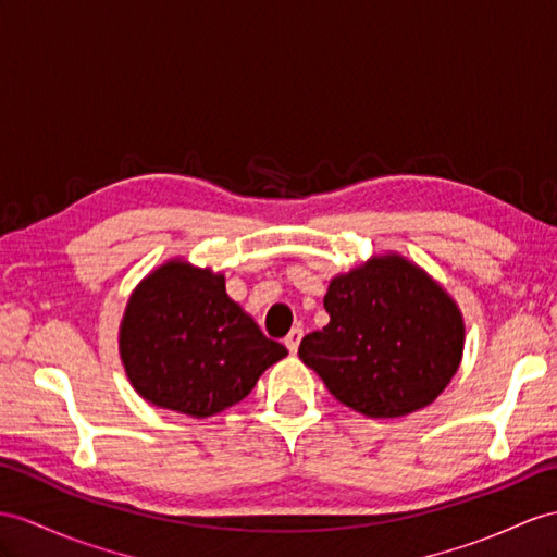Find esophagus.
Segmentation results:
<instances>
[{
	"label": "esophagus",
	"instance_id": "1",
	"mask_svg": "<svg viewBox=\"0 0 557 557\" xmlns=\"http://www.w3.org/2000/svg\"><path fill=\"white\" fill-rule=\"evenodd\" d=\"M300 341H302V329H293V331L286 335V341H283V343H286L290 355H295L297 347H300Z\"/></svg>",
	"mask_w": 557,
	"mask_h": 557
}]
</instances>
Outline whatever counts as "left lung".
<instances>
[{
  "instance_id": "8db88e82",
  "label": "left lung",
  "mask_w": 557,
  "mask_h": 557,
  "mask_svg": "<svg viewBox=\"0 0 557 557\" xmlns=\"http://www.w3.org/2000/svg\"><path fill=\"white\" fill-rule=\"evenodd\" d=\"M329 325L302 337L300 359L331 395L369 418L435 401L463 357L460 309L401 255H381L331 281Z\"/></svg>"
}]
</instances>
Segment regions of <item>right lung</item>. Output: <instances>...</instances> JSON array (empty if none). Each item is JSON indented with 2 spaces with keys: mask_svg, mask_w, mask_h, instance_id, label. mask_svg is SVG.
Wrapping results in <instances>:
<instances>
[{
  "mask_svg": "<svg viewBox=\"0 0 557 557\" xmlns=\"http://www.w3.org/2000/svg\"><path fill=\"white\" fill-rule=\"evenodd\" d=\"M288 349L226 295L224 276L170 260L132 293L120 357L132 387L160 409L208 418L250 395Z\"/></svg>",
  "mask_w": 557,
  "mask_h": 557,
  "instance_id": "add662e5",
  "label": "right lung"
}]
</instances>
